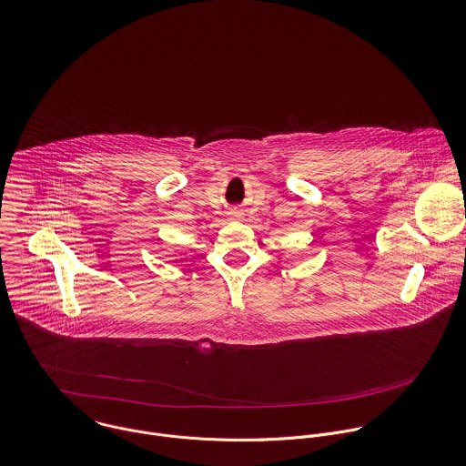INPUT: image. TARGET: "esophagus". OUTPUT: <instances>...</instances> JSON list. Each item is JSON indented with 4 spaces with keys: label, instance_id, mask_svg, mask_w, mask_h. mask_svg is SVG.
<instances>
[{
    "label": "esophagus",
    "instance_id": "obj_1",
    "mask_svg": "<svg viewBox=\"0 0 466 466\" xmlns=\"http://www.w3.org/2000/svg\"><path fill=\"white\" fill-rule=\"evenodd\" d=\"M239 216H241L239 212H234V214H232V218H239Z\"/></svg>",
    "mask_w": 466,
    "mask_h": 466
}]
</instances>
